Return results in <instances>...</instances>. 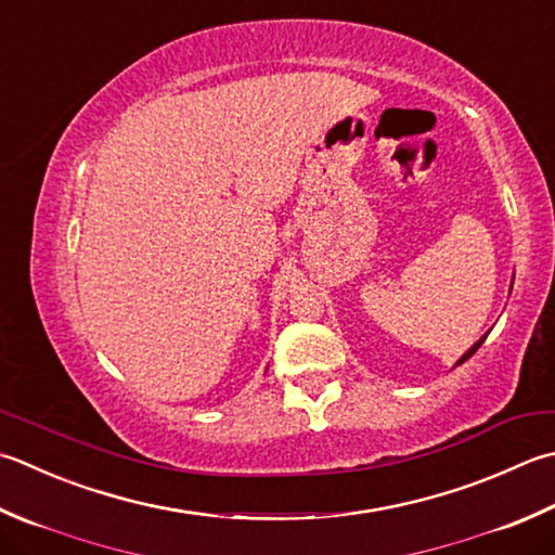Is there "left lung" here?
Masks as SVG:
<instances>
[{
	"label": "left lung",
	"instance_id": "1",
	"mask_svg": "<svg viewBox=\"0 0 555 555\" xmlns=\"http://www.w3.org/2000/svg\"><path fill=\"white\" fill-rule=\"evenodd\" d=\"M486 336H488V332H486V334H483V336H481V339H479V341H476V344H474V346H472V349H469V351H466V353H464V356H462V358H460V361H457V363H454V365H462V363H464V361H469V358H472V356H474V353H476V351H479V346H481V344H483V341H486Z\"/></svg>",
	"mask_w": 555,
	"mask_h": 555
}]
</instances>
